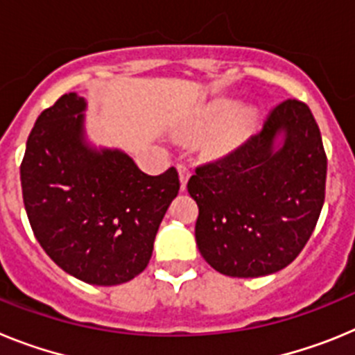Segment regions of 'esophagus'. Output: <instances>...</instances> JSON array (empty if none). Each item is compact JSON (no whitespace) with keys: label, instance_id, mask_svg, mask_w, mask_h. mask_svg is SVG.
<instances>
[{"label":"esophagus","instance_id":"1","mask_svg":"<svg viewBox=\"0 0 355 355\" xmlns=\"http://www.w3.org/2000/svg\"><path fill=\"white\" fill-rule=\"evenodd\" d=\"M178 172H180L181 190H184V188H187L188 180H190V175H192V171H190V168H188L187 165H183V163H180V165H178Z\"/></svg>","mask_w":355,"mask_h":355}]
</instances>
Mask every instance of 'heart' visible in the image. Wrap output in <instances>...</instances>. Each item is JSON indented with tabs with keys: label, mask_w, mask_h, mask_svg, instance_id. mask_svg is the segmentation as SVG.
Wrapping results in <instances>:
<instances>
[{
	"label": "heart",
	"mask_w": 355,
	"mask_h": 355,
	"mask_svg": "<svg viewBox=\"0 0 355 355\" xmlns=\"http://www.w3.org/2000/svg\"><path fill=\"white\" fill-rule=\"evenodd\" d=\"M238 112V103L236 101H222L218 105L213 106L208 112L206 119L200 122L196 130H192V137H197L200 133H208V131H216L220 130L215 135L209 142V149L215 155H225V153H231L233 149H236L243 140H245L247 133L250 131V128L254 126L256 122V112L254 110H245L241 112L236 119H234L227 128L224 130L222 127L225 126L229 122V119L233 117Z\"/></svg>",
	"instance_id": "1"
}]
</instances>
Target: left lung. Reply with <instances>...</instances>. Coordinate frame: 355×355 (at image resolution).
<instances>
[{
	"label": "left lung",
	"mask_w": 355,
	"mask_h": 355,
	"mask_svg": "<svg viewBox=\"0 0 355 355\" xmlns=\"http://www.w3.org/2000/svg\"><path fill=\"white\" fill-rule=\"evenodd\" d=\"M327 156L306 103L288 99L263 130L218 162L196 168L200 256L229 277H261L290 265L311 236L325 199Z\"/></svg>",
	"instance_id": "obj_1"
}]
</instances>
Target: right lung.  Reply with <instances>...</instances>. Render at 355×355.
Here are the masks:
<instances>
[{
    "mask_svg": "<svg viewBox=\"0 0 355 355\" xmlns=\"http://www.w3.org/2000/svg\"><path fill=\"white\" fill-rule=\"evenodd\" d=\"M85 110L71 92L39 115L21 163L23 200L33 234L62 270L114 286L149 263L180 175L174 167L149 175L124 150L90 146Z\"/></svg>",
    "mask_w": 355,
    "mask_h": 355,
    "instance_id": "obj_1",
    "label": "right lung"
}]
</instances>
